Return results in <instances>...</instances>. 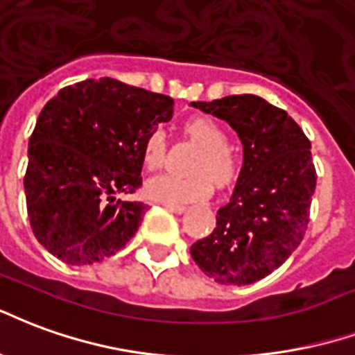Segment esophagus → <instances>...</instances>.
I'll use <instances>...</instances> for the list:
<instances>
[{
  "label": "esophagus",
  "mask_w": 355,
  "mask_h": 355,
  "mask_svg": "<svg viewBox=\"0 0 355 355\" xmlns=\"http://www.w3.org/2000/svg\"><path fill=\"white\" fill-rule=\"evenodd\" d=\"M164 208L170 209L172 214H175V216H181V214H185V206H180V204H162Z\"/></svg>",
  "instance_id": "esophagus-1"
}]
</instances>
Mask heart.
I'll return each mask as SVG.
<instances>
[{"label": "heart", "instance_id": "b5f03b06", "mask_svg": "<svg viewBox=\"0 0 355 355\" xmlns=\"http://www.w3.org/2000/svg\"><path fill=\"white\" fill-rule=\"evenodd\" d=\"M185 136L202 147L191 168L193 175H157L146 183V196L162 204H185L202 200L211 193V183L217 189H229L238 180L240 160L229 147V134L214 119L195 117L183 124ZM166 139L160 130H153L141 146V162L147 170H159L164 164Z\"/></svg>", "mask_w": 355, "mask_h": 355}]
</instances>
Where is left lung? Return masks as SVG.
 <instances>
[{"label": "left lung", "mask_w": 355, "mask_h": 355, "mask_svg": "<svg viewBox=\"0 0 355 355\" xmlns=\"http://www.w3.org/2000/svg\"><path fill=\"white\" fill-rule=\"evenodd\" d=\"M191 105L231 124L244 147L231 202L217 209L216 229L191 255L217 284L250 286L278 268L306 232L315 191L310 141L286 111L255 94Z\"/></svg>", "instance_id": "obj_1"}]
</instances>
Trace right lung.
Returning <instances> with one entry per match:
<instances>
[{
    "label": "right lung",
    "mask_w": 355,
    "mask_h": 355,
    "mask_svg": "<svg viewBox=\"0 0 355 355\" xmlns=\"http://www.w3.org/2000/svg\"><path fill=\"white\" fill-rule=\"evenodd\" d=\"M174 113L170 96L102 77L75 83L41 110L24 191L32 231L68 265H92L126 245L146 206L119 193L141 187V146Z\"/></svg>",
    "instance_id": "1"
}]
</instances>
